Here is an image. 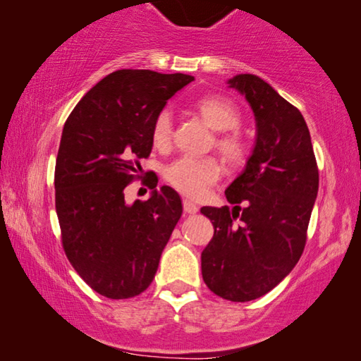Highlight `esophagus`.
<instances>
[{
  "label": "esophagus",
  "instance_id": "esophagus-1",
  "mask_svg": "<svg viewBox=\"0 0 361 361\" xmlns=\"http://www.w3.org/2000/svg\"><path fill=\"white\" fill-rule=\"evenodd\" d=\"M182 205H184L185 214H189V215H194V214H197V212H199V207H197L194 202H190V200H187V199L182 202Z\"/></svg>",
  "mask_w": 361,
  "mask_h": 361
}]
</instances>
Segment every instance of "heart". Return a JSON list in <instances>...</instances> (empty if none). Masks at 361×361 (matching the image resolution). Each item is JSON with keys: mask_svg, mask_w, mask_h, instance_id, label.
<instances>
[{"mask_svg": "<svg viewBox=\"0 0 361 361\" xmlns=\"http://www.w3.org/2000/svg\"><path fill=\"white\" fill-rule=\"evenodd\" d=\"M202 120L214 131L215 147L230 164H240L245 159V145L231 130L240 126L238 108L228 98L219 95L202 97L195 103ZM152 145L157 149H167L172 142V115L162 110L156 116L151 133ZM221 176V166L215 157H179L164 169V179L171 187L187 197H202Z\"/></svg>", "mask_w": 361, "mask_h": 361, "instance_id": "b5f03b06", "label": "heart"}]
</instances>
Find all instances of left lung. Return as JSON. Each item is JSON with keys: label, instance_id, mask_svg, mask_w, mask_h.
Segmentation results:
<instances>
[{"label": "left lung", "instance_id": "obj_1", "mask_svg": "<svg viewBox=\"0 0 361 361\" xmlns=\"http://www.w3.org/2000/svg\"><path fill=\"white\" fill-rule=\"evenodd\" d=\"M228 87L250 103L256 140L243 172L225 190L233 209H200L214 225V238L202 251V278L214 294L246 302L269 293L298 264L319 169L298 108L253 73L235 75Z\"/></svg>", "mask_w": 361, "mask_h": 361}]
</instances>
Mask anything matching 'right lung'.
<instances>
[{
	"label": "right lung",
	"instance_id": "obj_1",
	"mask_svg": "<svg viewBox=\"0 0 361 361\" xmlns=\"http://www.w3.org/2000/svg\"><path fill=\"white\" fill-rule=\"evenodd\" d=\"M194 80L185 73L123 68L77 103L56 161L62 245L78 276L108 299L135 298L152 283L182 215L179 194L151 187L126 204L125 189L152 149V125L169 98Z\"/></svg>",
	"mask_w": 361,
	"mask_h": 361
}]
</instances>
